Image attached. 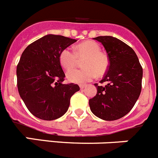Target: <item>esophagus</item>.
Instances as JSON below:
<instances>
[{"label":"esophagus","instance_id":"1","mask_svg":"<svg viewBox=\"0 0 158 158\" xmlns=\"http://www.w3.org/2000/svg\"><path fill=\"white\" fill-rule=\"evenodd\" d=\"M85 86H85V85H82V84H81V85H79V88H80L81 89H83V88H84Z\"/></svg>","mask_w":158,"mask_h":158}]
</instances>
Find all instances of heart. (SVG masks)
I'll return each instance as SVG.
<instances>
[{
	"label": "heart",
	"mask_w": 158,
	"mask_h": 158,
	"mask_svg": "<svg viewBox=\"0 0 158 158\" xmlns=\"http://www.w3.org/2000/svg\"><path fill=\"white\" fill-rule=\"evenodd\" d=\"M94 41H85L78 44L75 51L64 48L60 53V63L64 69L70 70L77 64L79 60H83V69H73L67 73V79L75 83H85L91 81L96 76L102 77L107 72L109 67V58Z\"/></svg>",
	"instance_id": "obj_1"
}]
</instances>
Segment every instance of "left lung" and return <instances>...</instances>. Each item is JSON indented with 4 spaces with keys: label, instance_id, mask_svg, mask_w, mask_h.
<instances>
[{
    "label": "left lung",
    "instance_id": "1",
    "mask_svg": "<svg viewBox=\"0 0 158 158\" xmlns=\"http://www.w3.org/2000/svg\"><path fill=\"white\" fill-rule=\"evenodd\" d=\"M103 45L109 58V67L101 83H95L97 94L89 100L92 113L104 120H116L131 110L142 89L143 68L131 48L118 38H94Z\"/></svg>",
    "mask_w": 158,
    "mask_h": 158
}]
</instances>
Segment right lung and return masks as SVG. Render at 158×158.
I'll list each match as a JSON object with an SVG mask.
<instances>
[{
    "instance_id": "1",
    "label": "right lung",
    "mask_w": 158,
    "mask_h": 158,
    "mask_svg": "<svg viewBox=\"0 0 158 158\" xmlns=\"http://www.w3.org/2000/svg\"><path fill=\"white\" fill-rule=\"evenodd\" d=\"M76 39L47 35L30 44L17 65V86L28 110L36 117L53 120L69 109L77 84H64L65 74L60 63L62 49Z\"/></svg>"
}]
</instances>
